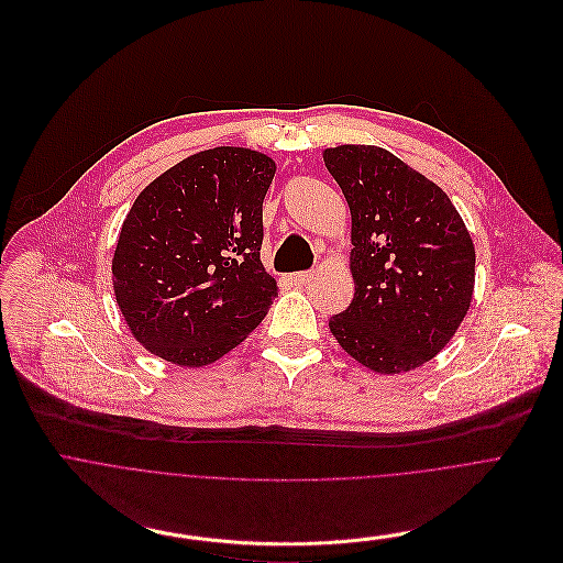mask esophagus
<instances>
[{
    "label": "esophagus",
    "mask_w": 563,
    "mask_h": 563,
    "mask_svg": "<svg viewBox=\"0 0 563 563\" xmlns=\"http://www.w3.org/2000/svg\"><path fill=\"white\" fill-rule=\"evenodd\" d=\"M312 277H314V273H310V271H303V273H295V275H290V279H292V284H295V286H303V284H308Z\"/></svg>",
    "instance_id": "1"
}]
</instances>
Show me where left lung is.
<instances>
[{"mask_svg": "<svg viewBox=\"0 0 563 563\" xmlns=\"http://www.w3.org/2000/svg\"><path fill=\"white\" fill-rule=\"evenodd\" d=\"M323 164L351 208L355 297L328 325L379 375L430 362L462 325L475 290V244L434 181L390 151L325 148Z\"/></svg>", "mask_w": 563, "mask_h": 563, "instance_id": "1", "label": "left lung"}]
</instances>
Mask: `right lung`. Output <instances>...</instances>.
<instances>
[{"instance_id":"obj_1","label":"right lung","mask_w":563,"mask_h":563,"mask_svg":"<svg viewBox=\"0 0 563 563\" xmlns=\"http://www.w3.org/2000/svg\"><path fill=\"white\" fill-rule=\"evenodd\" d=\"M275 170L260 151L217 146L137 195L112 255V290L151 355L201 368L266 317L277 282L260 260L262 203Z\"/></svg>"}]
</instances>
